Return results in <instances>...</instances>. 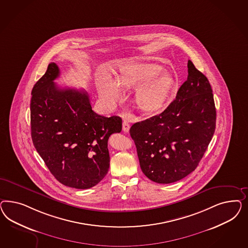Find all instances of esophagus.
Returning a JSON list of instances; mask_svg holds the SVG:
<instances>
[{
    "label": "esophagus",
    "instance_id": "obj_1",
    "mask_svg": "<svg viewBox=\"0 0 248 248\" xmlns=\"http://www.w3.org/2000/svg\"><path fill=\"white\" fill-rule=\"evenodd\" d=\"M129 130H130V124H129V123H128L127 121H124V122H123V131H124V133H128Z\"/></svg>",
    "mask_w": 248,
    "mask_h": 248
}]
</instances>
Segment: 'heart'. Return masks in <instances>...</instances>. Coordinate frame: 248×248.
Here are the masks:
<instances>
[{
	"instance_id": "1",
	"label": "heart",
	"mask_w": 248,
	"mask_h": 248,
	"mask_svg": "<svg viewBox=\"0 0 248 248\" xmlns=\"http://www.w3.org/2000/svg\"><path fill=\"white\" fill-rule=\"evenodd\" d=\"M163 68L151 62H132L120 68L119 82L113 77H102L98 93L107 105H113L123 97L122 87L136 90L135 103L147 113L162 111L174 88L171 76L162 74Z\"/></svg>"
}]
</instances>
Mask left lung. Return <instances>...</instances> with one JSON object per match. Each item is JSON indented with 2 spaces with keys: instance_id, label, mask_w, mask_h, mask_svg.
I'll return each instance as SVG.
<instances>
[{
  "instance_id": "left-lung-1",
  "label": "left lung",
  "mask_w": 248,
  "mask_h": 248,
  "mask_svg": "<svg viewBox=\"0 0 248 248\" xmlns=\"http://www.w3.org/2000/svg\"><path fill=\"white\" fill-rule=\"evenodd\" d=\"M187 68V80L165 111L130 128L143 173L158 184H171L195 171L215 133L209 81L190 60Z\"/></svg>"
}]
</instances>
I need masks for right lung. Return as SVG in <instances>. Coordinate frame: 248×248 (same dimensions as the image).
<instances>
[{
    "mask_svg": "<svg viewBox=\"0 0 248 248\" xmlns=\"http://www.w3.org/2000/svg\"><path fill=\"white\" fill-rule=\"evenodd\" d=\"M59 75L51 62L31 91L32 143L61 184L88 189L108 172V139L122 131V119L94 113L85 91L58 87L53 81Z\"/></svg>",
    "mask_w": 248,
    "mask_h": 248,
    "instance_id": "obj_1",
    "label": "right lung"
}]
</instances>
